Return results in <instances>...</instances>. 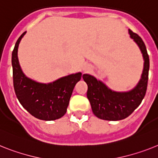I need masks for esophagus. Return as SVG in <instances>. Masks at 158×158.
<instances>
[{"mask_svg": "<svg viewBox=\"0 0 158 158\" xmlns=\"http://www.w3.org/2000/svg\"><path fill=\"white\" fill-rule=\"evenodd\" d=\"M91 70V66L90 64H85L83 67V72H89Z\"/></svg>", "mask_w": 158, "mask_h": 158, "instance_id": "esophagus-1", "label": "esophagus"}]
</instances>
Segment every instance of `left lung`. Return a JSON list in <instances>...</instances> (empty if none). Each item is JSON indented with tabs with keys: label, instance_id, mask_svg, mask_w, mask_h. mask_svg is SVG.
<instances>
[{
	"label": "left lung",
	"instance_id": "left-lung-1",
	"mask_svg": "<svg viewBox=\"0 0 158 158\" xmlns=\"http://www.w3.org/2000/svg\"><path fill=\"white\" fill-rule=\"evenodd\" d=\"M130 38L138 46L142 54L144 66L140 79L132 89L127 91H113L93 75L84 74L83 80L87 84V99L96 117L104 120L116 121L130 116L140 104L146 93L149 70V59L146 46L140 37L128 30Z\"/></svg>",
	"mask_w": 158,
	"mask_h": 158
}]
</instances>
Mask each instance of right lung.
Returning a JSON list of instances; mask_svg holds the SVG:
<instances>
[{"label": "right lung", "mask_w": 158, "mask_h": 158, "mask_svg": "<svg viewBox=\"0 0 158 158\" xmlns=\"http://www.w3.org/2000/svg\"><path fill=\"white\" fill-rule=\"evenodd\" d=\"M26 33L24 32L18 38L12 53L16 95L22 107L34 117L46 121L57 120L67 112L73 89L81 79L82 73L71 74L48 83H39L26 76L18 56L20 42Z\"/></svg>", "instance_id": "add662e5"}]
</instances>
